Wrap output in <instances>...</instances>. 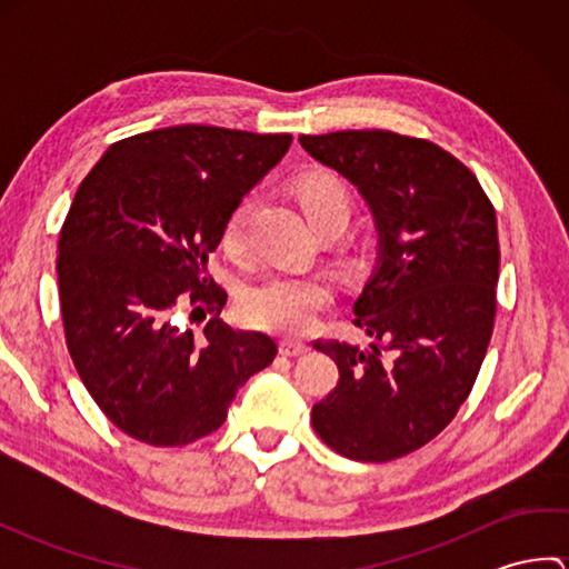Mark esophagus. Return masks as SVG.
I'll list each match as a JSON object with an SVG mask.
<instances>
[{"label":"esophagus","mask_w":569,"mask_h":569,"mask_svg":"<svg viewBox=\"0 0 569 569\" xmlns=\"http://www.w3.org/2000/svg\"><path fill=\"white\" fill-rule=\"evenodd\" d=\"M278 347H281L283 357H300L310 349L306 342H300V340H281V345H278Z\"/></svg>","instance_id":"1"}]
</instances>
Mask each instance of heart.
I'll list each match as a JSON object with an SVG mask.
<instances>
[{
  "mask_svg": "<svg viewBox=\"0 0 569 569\" xmlns=\"http://www.w3.org/2000/svg\"><path fill=\"white\" fill-rule=\"evenodd\" d=\"M298 200L310 224L340 222L345 227L352 196L342 178L328 171L308 173L298 180ZM253 202L241 200L222 229V247L229 257L241 259L249 247V220ZM332 303V286L322 276L306 273H273L251 283L239 296V316L257 330L303 335L318 320V312Z\"/></svg>",
  "mask_w": 569,
  "mask_h": 569,
  "instance_id": "b5f03b06",
  "label": "heart"
}]
</instances>
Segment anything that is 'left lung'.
<instances>
[{
	"label": "left lung",
	"instance_id": "left-lung-1",
	"mask_svg": "<svg viewBox=\"0 0 569 569\" xmlns=\"http://www.w3.org/2000/svg\"><path fill=\"white\" fill-rule=\"evenodd\" d=\"M300 143L359 188L379 232L355 303L373 342H316L340 381L312 406V428L349 459L389 462L450 426L477 381L497 316V214L477 176L432 141L349 129Z\"/></svg>",
	"mask_w": 569,
	"mask_h": 569
}]
</instances>
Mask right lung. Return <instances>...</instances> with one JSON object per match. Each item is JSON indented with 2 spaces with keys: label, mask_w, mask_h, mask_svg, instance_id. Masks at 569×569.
Here are the masks:
<instances>
[{
  "label": "right lung",
  "mask_w": 569,
  "mask_h": 569,
  "mask_svg": "<svg viewBox=\"0 0 569 569\" xmlns=\"http://www.w3.org/2000/svg\"><path fill=\"white\" fill-rule=\"evenodd\" d=\"M291 134L183 124L112 143L58 237L66 345L84 389L129 438L190 445L227 418L276 342L220 320L208 257L227 217L283 159ZM208 319L200 333L174 316Z\"/></svg>",
  "instance_id": "obj_1"
}]
</instances>
